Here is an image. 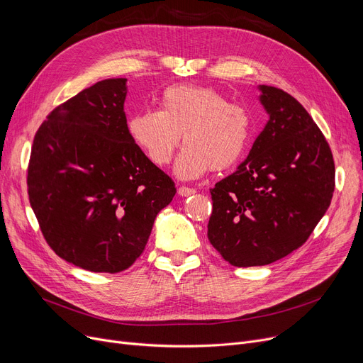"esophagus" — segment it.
I'll return each mask as SVG.
<instances>
[{"label":"esophagus","instance_id":"obj_1","mask_svg":"<svg viewBox=\"0 0 363 363\" xmlns=\"http://www.w3.org/2000/svg\"><path fill=\"white\" fill-rule=\"evenodd\" d=\"M196 193L194 188H188V186H179L178 188V194L182 197H188V196H193Z\"/></svg>","mask_w":363,"mask_h":363}]
</instances>
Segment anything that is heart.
<instances>
[{
	"instance_id": "1",
	"label": "heart",
	"mask_w": 363,
	"mask_h": 363,
	"mask_svg": "<svg viewBox=\"0 0 363 363\" xmlns=\"http://www.w3.org/2000/svg\"><path fill=\"white\" fill-rule=\"evenodd\" d=\"M252 130V118L244 107L231 104L213 88L199 85L169 86L162 94L160 110H140L128 119L129 137L156 166L172 160L184 133L186 145L175 164V174L182 179L237 164L249 147Z\"/></svg>"
}]
</instances>
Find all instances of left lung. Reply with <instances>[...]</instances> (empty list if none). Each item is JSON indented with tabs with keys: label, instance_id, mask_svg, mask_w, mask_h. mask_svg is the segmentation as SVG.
Masks as SVG:
<instances>
[{
	"label": "left lung",
	"instance_id": "obj_1",
	"mask_svg": "<svg viewBox=\"0 0 363 363\" xmlns=\"http://www.w3.org/2000/svg\"><path fill=\"white\" fill-rule=\"evenodd\" d=\"M259 91L269 121L247 159L211 189L208 241L238 268L269 264L306 242L335 186L331 148L311 114L279 88Z\"/></svg>",
	"mask_w": 363,
	"mask_h": 363
}]
</instances>
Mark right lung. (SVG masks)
<instances>
[{"instance_id":"add662e5","label":"right lung","mask_w":363,"mask_h":363,"mask_svg":"<svg viewBox=\"0 0 363 363\" xmlns=\"http://www.w3.org/2000/svg\"><path fill=\"white\" fill-rule=\"evenodd\" d=\"M126 79H104L57 106L33 138L28 194L57 256L91 272L128 269L177 188L132 141Z\"/></svg>"}]
</instances>
